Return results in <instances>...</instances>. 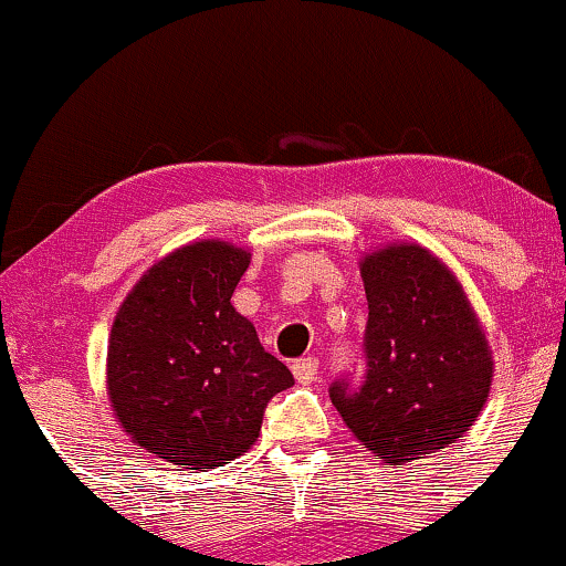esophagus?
I'll use <instances>...</instances> for the list:
<instances>
[{
  "instance_id": "1",
  "label": "esophagus",
  "mask_w": 566,
  "mask_h": 566,
  "mask_svg": "<svg viewBox=\"0 0 566 566\" xmlns=\"http://www.w3.org/2000/svg\"><path fill=\"white\" fill-rule=\"evenodd\" d=\"M316 370H319V359L316 357H301L293 363V376L297 384H312L316 378Z\"/></svg>"
}]
</instances>
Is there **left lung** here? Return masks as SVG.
<instances>
[{
    "instance_id": "1",
    "label": "left lung",
    "mask_w": 566,
    "mask_h": 566,
    "mask_svg": "<svg viewBox=\"0 0 566 566\" xmlns=\"http://www.w3.org/2000/svg\"><path fill=\"white\" fill-rule=\"evenodd\" d=\"M359 273L365 376L335 378L331 400L370 454L406 464L473 427L492 389V352L462 284L424 247H384Z\"/></svg>"
}]
</instances>
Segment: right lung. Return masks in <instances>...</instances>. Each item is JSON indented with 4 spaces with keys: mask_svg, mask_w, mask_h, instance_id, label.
I'll use <instances>...</instances> for the list:
<instances>
[{
    "mask_svg": "<svg viewBox=\"0 0 566 566\" xmlns=\"http://www.w3.org/2000/svg\"><path fill=\"white\" fill-rule=\"evenodd\" d=\"M250 252L196 241L155 263L109 333L107 389L134 443L188 470H214L258 440L293 374L231 306Z\"/></svg>",
    "mask_w": 566,
    "mask_h": 566,
    "instance_id": "1",
    "label": "right lung"
}]
</instances>
